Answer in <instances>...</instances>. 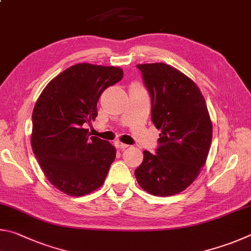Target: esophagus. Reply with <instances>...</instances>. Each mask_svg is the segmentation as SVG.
Instances as JSON below:
<instances>
[{"label":"esophagus","instance_id":"1","mask_svg":"<svg viewBox=\"0 0 251 251\" xmlns=\"http://www.w3.org/2000/svg\"><path fill=\"white\" fill-rule=\"evenodd\" d=\"M114 146H116V148L120 149V150H125V149H126V148L129 147L128 144H125V143H122V142H120V141H116V142H114Z\"/></svg>","mask_w":251,"mask_h":251}]
</instances>
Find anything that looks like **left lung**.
<instances>
[{"label":"left lung","mask_w":251,"mask_h":251,"mask_svg":"<svg viewBox=\"0 0 251 251\" xmlns=\"http://www.w3.org/2000/svg\"><path fill=\"white\" fill-rule=\"evenodd\" d=\"M151 97L153 125L161 130L154 153L143 152L134 171L144 191L172 196L195 181L207 159L213 126L200 88L163 63L138 65Z\"/></svg>","instance_id":"obj_1"}]
</instances>
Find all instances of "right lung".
Returning <instances> with one entry per match:
<instances>
[{"label": "right lung", "mask_w": 251, "mask_h": 251, "mask_svg": "<svg viewBox=\"0 0 251 251\" xmlns=\"http://www.w3.org/2000/svg\"><path fill=\"white\" fill-rule=\"evenodd\" d=\"M122 77L119 67L77 64L50 81L36 101L33 152L48 181L65 194L87 195L104 182L117 150L83 126L98 116L103 90Z\"/></svg>", "instance_id": "1"}]
</instances>
